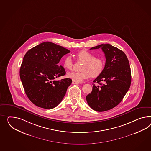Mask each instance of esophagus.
Listing matches in <instances>:
<instances>
[{
  "label": "esophagus",
  "instance_id": "esophagus-1",
  "mask_svg": "<svg viewBox=\"0 0 151 151\" xmlns=\"http://www.w3.org/2000/svg\"><path fill=\"white\" fill-rule=\"evenodd\" d=\"M72 84H79L78 83H77V82H75V81H72Z\"/></svg>",
  "mask_w": 151,
  "mask_h": 151
}]
</instances>
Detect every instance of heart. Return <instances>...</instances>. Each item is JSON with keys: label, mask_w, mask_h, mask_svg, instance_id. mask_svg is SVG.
Returning a JSON list of instances; mask_svg holds the SVG:
<instances>
[{"label": "heart", "mask_w": 151, "mask_h": 151, "mask_svg": "<svg viewBox=\"0 0 151 151\" xmlns=\"http://www.w3.org/2000/svg\"><path fill=\"white\" fill-rule=\"evenodd\" d=\"M76 58L79 62H83L81 72H69L67 77L73 81L81 83L90 76L96 78L104 70V62L100 58H96L94 55L86 50H81L76 54ZM62 66L66 70H72L73 66L72 58L70 56H66L63 61Z\"/></svg>", "instance_id": "heart-1"}]
</instances>
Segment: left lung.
<instances>
[{
	"label": "left lung",
	"instance_id": "1",
	"mask_svg": "<svg viewBox=\"0 0 151 151\" xmlns=\"http://www.w3.org/2000/svg\"><path fill=\"white\" fill-rule=\"evenodd\" d=\"M101 48L104 52L106 63L102 73L93 81V90L86 97L89 106L97 112L115 107L130 88L132 77L128 58L123 51L109 44H101L91 49ZM103 81L104 84L100 82Z\"/></svg>",
	"mask_w": 151,
	"mask_h": 151
}]
</instances>
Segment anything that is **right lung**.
I'll use <instances>...</instances> for the list:
<instances>
[{"instance_id": "obj_1", "label": "right lung", "mask_w": 151, "mask_h": 151, "mask_svg": "<svg viewBox=\"0 0 151 151\" xmlns=\"http://www.w3.org/2000/svg\"><path fill=\"white\" fill-rule=\"evenodd\" d=\"M69 52L63 47L46 42L29 50L23 57L19 77L26 94L35 106L49 109L61 102L72 81L55 79L66 74L58 63Z\"/></svg>"}]
</instances>
